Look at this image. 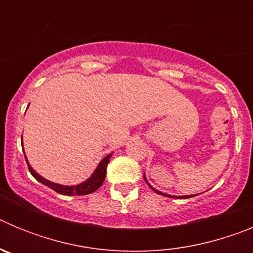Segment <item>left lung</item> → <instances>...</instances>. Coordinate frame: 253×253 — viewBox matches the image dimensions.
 I'll return each instance as SVG.
<instances>
[{
    "label": "left lung",
    "mask_w": 253,
    "mask_h": 253,
    "mask_svg": "<svg viewBox=\"0 0 253 253\" xmlns=\"http://www.w3.org/2000/svg\"><path fill=\"white\" fill-rule=\"evenodd\" d=\"M144 180H146V176H144ZM146 182H147V180H146ZM147 184H148V182H147ZM149 185V184H148ZM149 186H151V185H149ZM152 187V186H151ZM152 190H153V191H156V193L157 194H161V195H163V196H169V195H167V194H163V193H161V191H157V190L156 189H153V187H152ZM194 195H186V196H178V198H182V199H189V198H193ZM171 198H173V196H171Z\"/></svg>",
    "instance_id": "8db88e82"
}]
</instances>
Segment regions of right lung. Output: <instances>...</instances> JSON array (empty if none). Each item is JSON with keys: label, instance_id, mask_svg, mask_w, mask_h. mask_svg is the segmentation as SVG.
<instances>
[{"label": "right lung", "instance_id": "obj_1", "mask_svg": "<svg viewBox=\"0 0 253 253\" xmlns=\"http://www.w3.org/2000/svg\"><path fill=\"white\" fill-rule=\"evenodd\" d=\"M110 157H111V154H107L106 157L99 163V166H97V169H95V172L91 175V177L87 181H84V182H82V184L76 185V186H63V185H58V184H54V182H50V181L45 180V178L42 177L40 175H38L37 172L31 169V166L29 165L26 157L25 160H26V163H28L29 171H30L31 175L34 176L39 182H42V184H44L45 186L53 189L54 191H57L58 194H62V195H87V194H91L93 193V191H96V190L99 189V187L102 185L105 177H106V167L109 161H110Z\"/></svg>", "mask_w": 253, "mask_h": 253}]
</instances>
